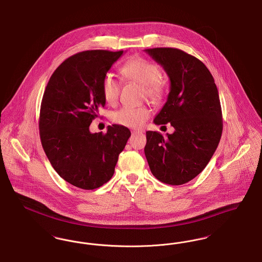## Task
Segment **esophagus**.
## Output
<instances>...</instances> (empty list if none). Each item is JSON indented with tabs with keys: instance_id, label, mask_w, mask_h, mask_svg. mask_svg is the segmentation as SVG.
<instances>
[{
	"instance_id": "1",
	"label": "esophagus",
	"mask_w": 262,
	"mask_h": 262,
	"mask_svg": "<svg viewBox=\"0 0 262 262\" xmlns=\"http://www.w3.org/2000/svg\"><path fill=\"white\" fill-rule=\"evenodd\" d=\"M139 133L141 134V132H139V130H137V129H136V130H133V132H132V134H133V135H136V134H139Z\"/></svg>"
}]
</instances>
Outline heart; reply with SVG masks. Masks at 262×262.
I'll return each instance as SVG.
<instances>
[{"label": "heart", "mask_w": 262, "mask_h": 262, "mask_svg": "<svg viewBox=\"0 0 262 262\" xmlns=\"http://www.w3.org/2000/svg\"><path fill=\"white\" fill-rule=\"evenodd\" d=\"M121 75L126 81H133L142 85L143 95L152 102L162 99L165 83L161 77L160 67L141 57H134L121 67ZM121 85L112 74H106L102 79V95L108 104H115L120 95ZM146 106L123 107L113 114V121L127 127H140L149 117Z\"/></svg>", "instance_id": "heart-1"}]
</instances>
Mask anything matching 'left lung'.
Returning a JSON list of instances; mask_svg holds the SVG:
<instances>
[{"label": "left lung", "mask_w": 262, "mask_h": 262, "mask_svg": "<svg viewBox=\"0 0 262 262\" xmlns=\"http://www.w3.org/2000/svg\"><path fill=\"white\" fill-rule=\"evenodd\" d=\"M170 78L168 99L155 117L170 123L174 134L146 132L144 153L151 173L167 185L194 179L210 161L223 130L218 89L209 70L198 58L176 48L146 49Z\"/></svg>", "instance_id": "left-lung-1"}]
</instances>
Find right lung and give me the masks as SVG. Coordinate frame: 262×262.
<instances>
[{"label":"right lung","instance_id":"1","mask_svg":"<svg viewBox=\"0 0 262 262\" xmlns=\"http://www.w3.org/2000/svg\"><path fill=\"white\" fill-rule=\"evenodd\" d=\"M124 51L89 50L71 56L51 75L39 116L40 139L51 165L66 182L94 189L112 178L130 132L108 126L106 134L89 132L105 106L104 75Z\"/></svg>","mask_w":262,"mask_h":262}]
</instances>
